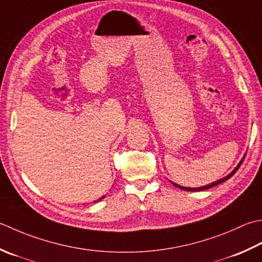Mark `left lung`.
I'll return each mask as SVG.
<instances>
[{"instance_id": "1", "label": "left lung", "mask_w": 262, "mask_h": 262, "mask_svg": "<svg viewBox=\"0 0 262 262\" xmlns=\"http://www.w3.org/2000/svg\"><path fill=\"white\" fill-rule=\"evenodd\" d=\"M244 158H245V156H244ZM244 158L242 159V160H241V162L238 163L237 167L235 168L234 170L229 173V175H227L226 177H224V178H222V179H219V181H217V182H213V183H211V184H209V185L202 186V187H196V188H191V187H184V186H181V185H178V184H175V183H172V182H171V183L173 184V186H176V187L181 188V189H184V191H188V192H199V191H204V189H208V188H211V187H213V186H217V185H219V184L224 183L225 181H227V179H229L230 177H232V176L234 175V173L238 170L239 166L242 165V162H243V160H244Z\"/></svg>"}]
</instances>
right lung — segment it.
<instances>
[{
    "instance_id": "1",
    "label": "right lung",
    "mask_w": 262,
    "mask_h": 262,
    "mask_svg": "<svg viewBox=\"0 0 262 262\" xmlns=\"http://www.w3.org/2000/svg\"><path fill=\"white\" fill-rule=\"evenodd\" d=\"M103 198H105V196H102V198H100L99 200H97V201H100V200H102V199H103ZM95 202V201H94Z\"/></svg>"
}]
</instances>
